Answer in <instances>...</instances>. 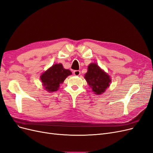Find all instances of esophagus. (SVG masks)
Returning <instances> with one entry per match:
<instances>
[{
	"mask_svg": "<svg viewBox=\"0 0 153 153\" xmlns=\"http://www.w3.org/2000/svg\"><path fill=\"white\" fill-rule=\"evenodd\" d=\"M73 73H74V75L75 76H79V75H80V71L75 70V71H74V72H73Z\"/></svg>",
	"mask_w": 153,
	"mask_h": 153,
	"instance_id": "34e87169",
	"label": "esophagus"
}]
</instances>
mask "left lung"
I'll use <instances>...</instances> for the list:
<instances>
[{"label": "left lung", "mask_w": 153, "mask_h": 153, "mask_svg": "<svg viewBox=\"0 0 153 153\" xmlns=\"http://www.w3.org/2000/svg\"><path fill=\"white\" fill-rule=\"evenodd\" d=\"M94 94H102L109 87L111 80L107 73L96 63H91L84 76Z\"/></svg>", "instance_id": "1"}]
</instances>
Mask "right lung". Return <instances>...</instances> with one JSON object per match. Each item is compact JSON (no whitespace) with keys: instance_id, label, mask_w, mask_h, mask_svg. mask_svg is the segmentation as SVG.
Masks as SVG:
<instances>
[{"instance_id":"add662e5","label":"right lung","mask_w":153,"mask_h":153,"mask_svg":"<svg viewBox=\"0 0 153 153\" xmlns=\"http://www.w3.org/2000/svg\"><path fill=\"white\" fill-rule=\"evenodd\" d=\"M72 74L70 70H66L62 64H55L44 72L40 76L42 85L47 91L52 92L58 90L60 84L66 78Z\"/></svg>"}]
</instances>
